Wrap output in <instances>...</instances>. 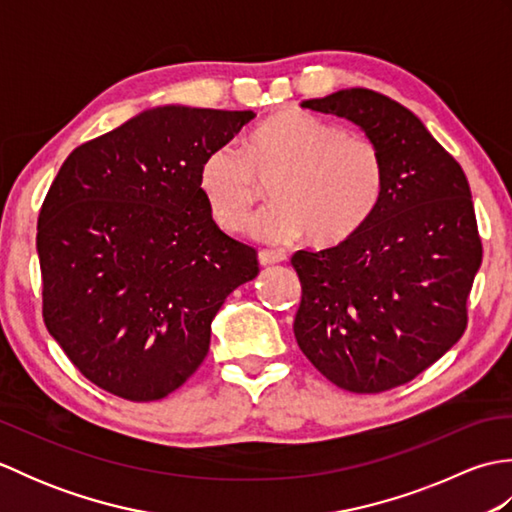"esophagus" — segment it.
Wrapping results in <instances>:
<instances>
[{
  "label": "esophagus",
  "mask_w": 512,
  "mask_h": 512,
  "mask_svg": "<svg viewBox=\"0 0 512 512\" xmlns=\"http://www.w3.org/2000/svg\"><path fill=\"white\" fill-rule=\"evenodd\" d=\"M284 259L286 255L277 253V250H262V253H259V264L262 266H273V264L284 262Z\"/></svg>",
  "instance_id": "1"
}]
</instances>
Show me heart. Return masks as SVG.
<instances>
[{"instance_id": "heart-1", "label": "heart", "mask_w": 512, "mask_h": 512, "mask_svg": "<svg viewBox=\"0 0 512 512\" xmlns=\"http://www.w3.org/2000/svg\"><path fill=\"white\" fill-rule=\"evenodd\" d=\"M385 158L372 138L301 112L268 116L244 149L217 147L198 169V191L215 226L244 233L270 184L275 204L253 224V235L288 244L310 235L332 246L372 220L385 193Z\"/></svg>"}]
</instances>
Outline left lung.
<instances>
[{
  "instance_id": "8db88e82",
  "label": "left lung",
  "mask_w": 512,
  "mask_h": 512,
  "mask_svg": "<svg viewBox=\"0 0 512 512\" xmlns=\"http://www.w3.org/2000/svg\"><path fill=\"white\" fill-rule=\"evenodd\" d=\"M356 123L383 151L385 193L345 242L297 250L295 336L336 387L380 394L409 383L460 341L482 264L469 180L407 107L352 88L301 103Z\"/></svg>"
}]
</instances>
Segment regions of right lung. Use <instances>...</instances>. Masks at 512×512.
Segmentation results:
<instances>
[{"instance_id": "right-lung-1", "label": "right lung", "mask_w": 512, "mask_h": 512, "mask_svg": "<svg viewBox=\"0 0 512 512\" xmlns=\"http://www.w3.org/2000/svg\"><path fill=\"white\" fill-rule=\"evenodd\" d=\"M253 118L156 107L76 147L54 178L37 222L43 323L107 394L151 402L187 383L224 299L257 277V250L198 191L204 156Z\"/></svg>"}]
</instances>
